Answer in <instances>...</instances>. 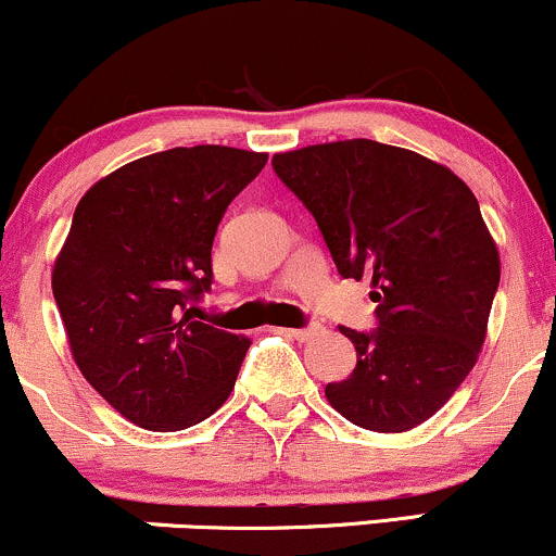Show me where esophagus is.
<instances>
[{
	"label": "esophagus",
	"mask_w": 556,
	"mask_h": 556,
	"mask_svg": "<svg viewBox=\"0 0 556 556\" xmlns=\"http://www.w3.org/2000/svg\"><path fill=\"white\" fill-rule=\"evenodd\" d=\"M289 333L294 336L296 341H307L312 336L320 333V326H317V323H309V326H302V328H289Z\"/></svg>",
	"instance_id": "obj_1"
}]
</instances>
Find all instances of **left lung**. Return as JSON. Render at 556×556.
Masks as SVG:
<instances>
[{
  "instance_id": "left-lung-1",
  "label": "left lung",
  "mask_w": 556,
  "mask_h": 556,
  "mask_svg": "<svg viewBox=\"0 0 556 556\" xmlns=\"http://www.w3.org/2000/svg\"><path fill=\"white\" fill-rule=\"evenodd\" d=\"M341 278L372 276L376 328L341 326L357 367L326 386L354 426L402 433L439 413L476 365L498 252L472 191L444 165L370 139L276 154Z\"/></svg>"
}]
</instances>
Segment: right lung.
I'll list each match as a JSON object with an SVG mask.
<instances>
[{
	"instance_id": "right-lung-1",
	"label": "right lung",
	"mask_w": 556,
	"mask_h": 556,
	"mask_svg": "<svg viewBox=\"0 0 556 556\" xmlns=\"http://www.w3.org/2000/svg\"><path fill=\"white\" fill-rule=\"evenodd\" d=\"M267 154L176 147L93 184L54 262L73 357L112 407L147 430L207 420L233 391L247 336L191 317L210 294L212 241Z\"/></svg>"
}]
</instances>
